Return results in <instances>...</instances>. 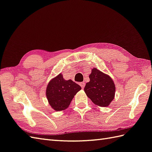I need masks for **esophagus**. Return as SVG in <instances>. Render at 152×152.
Wrapping results in <instances>:
<instances>
[{
	"label": "esophagus",
	"instance_id": "34e87169",
	"mask_svg": "<svg viewBox=\"0 0 152 152\" xmlns=\"http://www.w3.org/2000/svg\"><path fill=\"white\" fill-rule=\"evenodd\" d=\"M79 84H80V86H81V88H82L83 89L84 88V86H85V83H80Z\"/></svg>",
	"mask_w": 152,
	"mask_h": 152
}]
</instances>
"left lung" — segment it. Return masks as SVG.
<instances>
[{"label":"left lung","mask_w":152,"mask_h":152,"mask_svg":"<svg viewBox=\"0 0 152 152\" xmlns=\"http://www.w3.org/2000/svg\"><path fill=\"white\" fill-rule=\"evenodd\" d=\"M89 77L90 82L84 89L86 95L96 105L108 106L115 97V86L113 80L97 68L92 69Z\"/></svg>","instance_id":"left-lung-1"}]
</instances>
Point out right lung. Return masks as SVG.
Segmentation results:
<instances>
[{"instance_id": "add662e5", "label": "right lung", "mask_w": 152, "mask_h": 152, "mask_svg": "<svg viewBox=\"0 0 152 152\" xmlns=\"http://www.w3.org/2000/svg\"><path fill=\"white\" fill-rule=\"evenodd\" d=\"M80 90L79 84L72 80H64L62 74H59L48 84L47 99L52 108L58 112L67 108L74 95Z\"/></svg>"}]
</instances>
